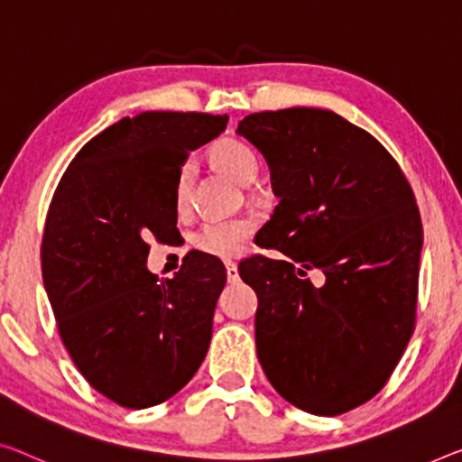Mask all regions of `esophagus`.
Wrapping results in <instances>:
<instances>
[{
	"label": "esophagus",
	"instance_id": "34e87169",
	"mask_svg": "<svg viewBox=\"0 0 462 462\" xmlns=\"http://www.w3.org/2000/svg\"><path fill=\"white\" fill-rule=\"evenodd\" d=\"M225 268H226V281H229V282H237V281H239V271H237L236 262H226Z\"/></svg>",
	"mask_w": 462,
	"mask_h": 462
}]
</instances>
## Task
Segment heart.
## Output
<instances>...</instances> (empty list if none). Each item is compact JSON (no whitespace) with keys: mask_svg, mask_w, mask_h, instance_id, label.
Returning a JSON list of instances; mask_svg holds the SVG:
<instances>
[{"mask_svg":"<svg viewBox=\"0 0 462 462\" xmlns=\"http://www.w3.org/2000/svg\"><path fill=\"white\" fill-rule=\"evenodd\" d=\"M210 159L218 171L229 175L233 181L241 183V186L252 183L255 173H258V159H255L254 151L239 140H218L212 146ZM191 181H194V162L186 161L180 169L175 183V202L180 208L186 207L189 200ZM252 231V218H217V221L204 223L194 233L191 244H194L196 250L215 255V258H236Z\"/></svg>","mask_w":462,"mask_h":462,"instance_id":"heart-1","label":"heart"}]
</instances>
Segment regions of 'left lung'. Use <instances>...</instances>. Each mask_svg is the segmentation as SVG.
Returning a JSON list of instances; mask_svg holds the SVG:
<instances>
[{
	"label": "left lung",
	"mask_w": 462,
	"mask_h": 462,
	"mask_svg": "<svg viewBox=\"0 0 462 462\" xmlns=\"http://www.w3.org/2000/svg\"><path fill=\"white\" fill-rule=\"evenodd\" d=\"M239 136L258 148L281 198L239 274L258 295L255 349L282 399L346 413L386 384L415 326L423 231L409 181L361 127L326 109L252 113ZM325 282L314 288L307 271Z\"/></svg>",
	"instance_id": "1"
}]
</instances>
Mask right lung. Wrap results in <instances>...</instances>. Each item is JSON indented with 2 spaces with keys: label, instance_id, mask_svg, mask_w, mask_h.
Listing matches in <instances>:
<instances>
[{
  "label": "right lung",
  "instance_id": "obj_1",
  "mask_svg": "<svg viewBox=\"0 0 462 462\" xmlns=\"http://www.w3.org/2000/svg\"><path fill=\"white\" fill-rule=\"evenodd\" d=\"M226 122L177 111L119 119L80 148L53 194L42 285L76 367L122 407L171 399L207 357L223 262L189 254L173 279L159 281L146 268V241L177 236L180 169Z\"/></svg>",
  "mask_w": 462,
  "mask_h": 462
}]
</instances>
